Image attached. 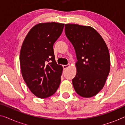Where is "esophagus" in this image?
I'll use <instances>...</instances> for the list:
<instances>
[{"label":"esophagus","mask_w":125,"mask_h":125,"mask_svg":"<svg viewBox=\"0 0 125 125\" xmlns=\"http://www.w3.org/2000/svg\"><path fill=\"white\" fill-rule=\"evenodd\" d=\"M70 66V64H68V65H63L62 67L63 68H64V69H66L68 68H69V66Z\"/></svg>","instance_id":"obj_1"}]
</instances>
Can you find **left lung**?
I'll return each mask as SVG.
<instances>
[{
  "mask_svg": "<svg viewBox=\"0 0 125 125\" xmlns=\"http://www.w3.org/2000/svg\"><path fill=\"white\" fill-rule=\"evenodd\" d=\"M65 32L78 60L76 76L72 79L75 91L83 97H93L104 87L110 70L108 47L91 27L66 24Z\"/></svg>",
  "mask_w": 125,
  "mask_h": 125,
  "instance_id": "obj_1",
  "label": "left lung"
}]
</instances>
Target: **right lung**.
Here are the masks:
<instances>
[{
    "instance_id": "obj_1",
    "label": "right lung",
    "mask_w": 125,
    "mask_h": 125,
    "mask_svg": "<svg viewBox=\"0 0 125 125\" xmlns=\"http://www.w3.org/2000/svg\"><path fill=\"white\" fill-rule=\"evenodd\" d=\"M64 24L51 22L34 26L28 32L20 52L23 79L36 97L53 95L61 82L62 67L56 63L53 46L62 33Z\"/></svg>"
}]
</instances>
